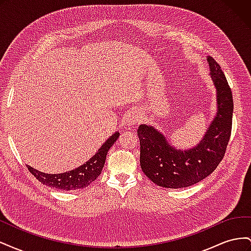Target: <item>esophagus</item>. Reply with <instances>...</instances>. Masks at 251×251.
<instances>
[{
	"instance_id": "34e87169",
	"label": "esophagus",
	"mask_w": 251,
	"mask_h": 251,
	"mask_svg": "<svg viewBox=\"0 0 251 251\" xmlns=\"http://www.w3.org/2000/svg\"><path fill=\"white\" fill-rule=\"evenodd\" d=\"M125 121L126 123V126H137L140 124L141 121V116L138 111L136 110H131L128 111L126 115H125Z\"/></svg>"
}]
</instances>
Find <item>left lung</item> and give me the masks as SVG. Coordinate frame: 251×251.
<instances>
[{
    "label": "left lung",
    "mask_w": 251,
    "mask_h": 251,
    "mask_svg": "<svg viewBox=\"0 0 251 251\" xmlns=\"http://www.w3.org/2000/svg\"><path fill=\"white\" fill-rule=\"evenodd\" d=\"M207 62L217 91L218 111L196 147L185 151L174 148L151 126L140 125L137 130L142 172L159 186L182 188L198 183L217 169L225 155L232 126L231 89L216 60L207 56Z\"/></svg>",
    "instance_id": "8db88e82"
}]
</instances>
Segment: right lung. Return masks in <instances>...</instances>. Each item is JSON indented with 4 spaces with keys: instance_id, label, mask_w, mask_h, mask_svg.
I'll list each match as a JSON object with an SVG mask.
<instances>
[{
    "instance_id": "right-lung-1",
    "label": "right lung",
    "mask_w": 251,
    "mask_h": 251,
    "mask_svg": "<svg viewBox=\"0 0 251 251\" xmlns=\"http://www.w3.org/2000/svg\"><path fill=\"white\" fill-rule=\"evenodd\" d=\"M118 137V132L113 134L90 160L70 172L62 174H46L39 172L29 165H27V168L29 172L43 184L58 188L60 191H74V189L87 187L100 175L108 151Z\"/></svg>"
}]
</instances>
